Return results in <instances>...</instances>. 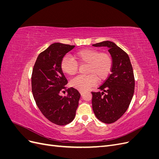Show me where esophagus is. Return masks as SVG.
I'll return each instance as SVG.
<instances>
[{"label": "esophagus", "instance_id": "esophagus-1", "mask_svg": "<svg viewBox=\"0 0 159 159\" xmlns=\"http://www.w3.org/2000/svg\"><path fill=\"white\" fill-rule=\"evenodd\" d=\"M80 93L81 95H83L84 93H85V91H80Z\"/></svg>", "mask_w": 159, "mask_h": 159}]
</instances>
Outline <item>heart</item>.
<instances>
[{"label":"heart","instance_id":"obj_1","mask_svg":"<svg viewBox=\"0 0 159 159\" xmlns=\"http://www.w3.org/2000/svg\"><path fill=\"white\" fill-rule=\"evenodd\" d=\"M74 59L81 66H87L85 76H79L71 81L72 87L84 91L93 86L97 80L99 83L106 80L109 75L113 66L112 57L107 53H101L94 49H83L75 52ZM61 70L67 75L74 76L78 72L76 62L65 57L61 62Z\"/></svg>","mask_w":159,"mask_h":159}]
</instances>
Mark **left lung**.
<instances>
[{
    "mask_svg": "<svg viewBox=\"0 0 159 159\" xmlns=\"http://www.w3.org/2000/svg\"><path fill=\"white\" fill-rule=\"evenodd\" d=\"M107 47L113 60L111 74L92 94V108L100 121L112 123L125 113L134 93V79L133 68L126 52L114 42L103 41L93 44Z\"/></svg>",
    "mask_w": 159,
    "mask_h": 159,
    "instance_id": "left-lung-1",
    "label": "left lung"
}]
</instances>
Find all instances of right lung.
<instances>
[{"instance_id": "right-lung-1", "label": "right lung", "mask_w": 159, "mask_h": 159, "mask_svg": "<svg viewBox=\"0 0 159 159\" xmlns=\"http://www.w3.org/2000/svg\"><path fill=\"white\" fill-rule=\"evenodd\" d=\"M75 46L54 43L38 55L32 75V91L38 107L44 117L57 125H66L75 116L80 94L66 87L68 80L61 70V62L66 53ZM64 89L67 96L59 93Z\"/></svg>"}]
</instances>
